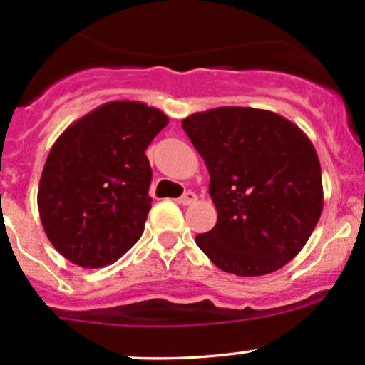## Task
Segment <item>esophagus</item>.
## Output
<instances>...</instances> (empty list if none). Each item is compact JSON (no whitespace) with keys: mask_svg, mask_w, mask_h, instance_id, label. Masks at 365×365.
Segmentation results:
<instances>
[{"mask_svg":"<svg viewBox=\"0 0 365 365\" xmlns=\"http://www.w3.org/2000/svg\"><path fill=\"white\" fill-rule=\"evenodd\" d=\"M195 202H197V195L193 193V191H187V193H184L181 198H179V204L182 205H193Z\"/></svg>","mask_w":365,"mask_h":365,"instance_id":"34e87169","label":"esophagus"}]
</instances>
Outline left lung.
<instances>
[{"label": "left lung", "mask_w": 365, "mask_h": 365, "mask_svg": "<svg viewBox=\"0 0 365 365\" xmlns=\"http://www.w3.org/2000/svg\"><path fill=\"white\" fill-rule=\"evenodd\" d=\"M204 158L217 223L197 244L217 269L264 276L294 260L323 210L317 149L276 112L217 107L182 119Z\"/></svg>", "instance_id": "obj_1"}]
</instances>
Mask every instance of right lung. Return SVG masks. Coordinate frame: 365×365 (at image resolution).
Here are the masks:
<instances>
[{
  "mask_svg": "<svg viewBox=\"0 0 365 365\" xmlns=\"http://www.w3.org/2000/svg\"><path fill=\"white\" fill-rule=\"evenodd\" d=\"M167 125L160 108L114 100L59 135L36 202L45 235L66 260L100 269L140 239L153 202L145 149Z\"/></svg>",
  "mask_w": 365,
  "mask_h": 365,
  "instance_id": "right-lung-1",
  "label": "right lung"
}]
</instances>
